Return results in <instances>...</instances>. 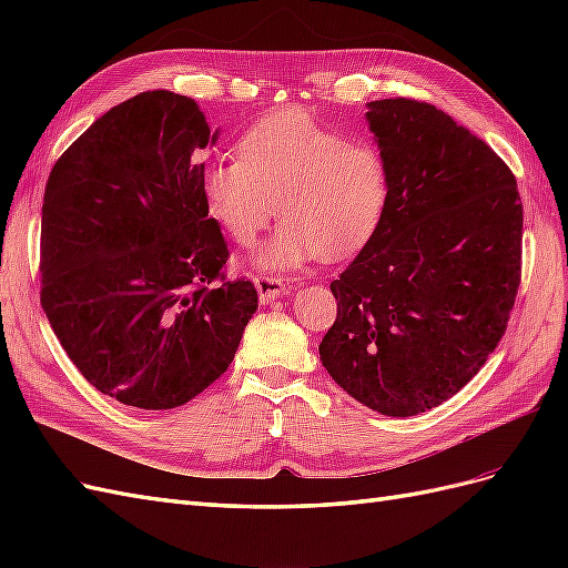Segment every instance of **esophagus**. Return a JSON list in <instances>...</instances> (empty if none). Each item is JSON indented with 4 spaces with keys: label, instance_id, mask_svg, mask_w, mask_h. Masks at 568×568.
I'll return each instance as SVG.
<instances>
[{
    "label": "esophagus",
    "instance_id": "esophagus-1",
    "mask_svg": "<svg viewBox=\"0 0 568 568\" xmlns=\"http://www.w3.org/2000/svg\"><path fill=\"white\" fill-rule=\"evenodd\" d=\"M255 288H257V296H261L263 303L288 294L286 282L282 277H270V274H261V277H255Z\"/></svg>",
    "mask_w": 568,
    "mask_h": 568
}]
</instances>
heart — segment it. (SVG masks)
<instances>
[{
    "label": "heart",
    "instance_id": "1",
    "mask_svg": "<svg viewBox=\"0 0 568 568\" xmlns=\"http://www.w3.org/2000/svg\"><path fill=\"white\" fill-rule=\"evenodd\" d=\"M236 151L239 159L205 163L203 203L242 246L253 244L277 209L284 222L255 253L261 270H288L317 255L348 257L379 227L388 168L376 146L286 109L255 120Z\"/></svg>",
    "mask_w": 568,
    "mask_h": 568
}]
</instances>
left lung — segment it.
<instances>
[{
  "instance_id": "8db88e82",
  "label": "left lung",
  "mask_w": 568,
  "mask_h": 568,
  "mask_svg": "<svg viewBox=\"0 0 568 568\" xmlns=\"http://www.w3.org/2000/svg\"><path fill=\"white\" fill-rule=\"evenodd\" d=\"M388 203L365 248L332 282L320 343L332 379L388 417L438 407L507 332L521 284L524 209L497 153L417 99L369 101Z\"/></svg>"
}]
</instances>
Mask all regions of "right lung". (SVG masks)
<instances>
[{"label":"right lung","mask_w":568,"mask_h":568,"mask_svg":"<svg viewBox=\"0 0 568 568\" xmlns=\"http://www.w3.org/2000/svg\"><path fill=\"white\" fill-rule=\"evenodd\" d=\"M215 142L194 99L151 90L84 130L51 168L40 301L97 390L142 409L184 405L225 374L257 307L227 280V242L201 192Z\"/></svg>","instance_id":"right-lung-1"}]
</instances>
